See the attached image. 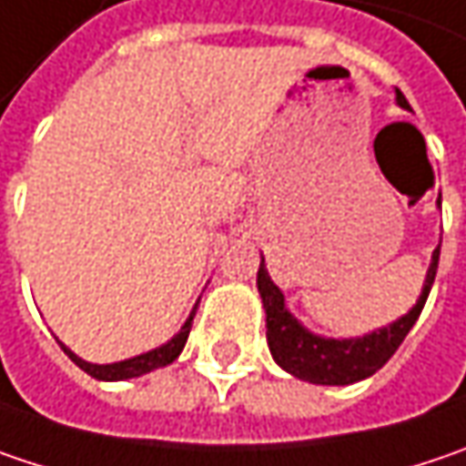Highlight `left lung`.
Returning a JSON list of instances; mask_svg holds the SVG:
<instances>
[{
  "instance_id": "left-lung-1",
  "label": "left lung",
  "mask_w": 466,
  "mask_h": 466,
  "mask_svg": "<svg viewBox=\"0 0 466 466\" xmlns=\"http://www.w3.org/2000/svg\"><path fill=\"white\" fill-rule=\"evenodd\" d=\"M396 99L403 110H411L406 96L398 89ZM438 258H441V248H435V253H432L427 277H424L422 295L409 314L400 316L382 329H374L364 338H348V340L321 338V335L309 332L285 309V295L271 282L263 258H260L258 292L263 309H266V340H268V350H271L274 361L285 371H289L292 377L314 382V385H350V382L371 377L374 371L388 364V359L396 353L398 345L403 342L409 329L414 327V321L422 314L424 300L435 282Z\"/></svg>"
}]
</instances>
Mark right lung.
Instances as JSON below:
<instances>
[{
	"mask_svg": "<svg viewBox=\"0 0 466 466\" xmlns=\"http://www.w3.org/2000/svg\"><path fill=\"white\" fill-rule=\"evenodd\" d=\"M198 309V306H195ZM192 319H195V311L189 314V319L184 321V327L178 329V335H174L168 342H163L160 348H152L147 353H142V356H134V359H126V361H116V364H89V361H84V359H78L70 348H66L63 342V350H66V356H68L70 361L78 367V370H84L86 374H92L95 380H105V382H116V380H131V377H142V374H147L152 370H160V367H168L174 359H177L178 353H181V348H184V342L189 338V329H192Z\"/></svg>",
	"mask_w": 466,
	"mask_h": 466,
	"instance_id": "1",
	"label": "right lung"
}]
</instances>
